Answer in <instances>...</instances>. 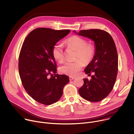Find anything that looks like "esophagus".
I'll return each instance as SVG.
<instances>
[{
    "mask_svg": "<svg viewBox=\"0 0 134 134\" xmlns=\"http://www.w3.org/2000/svg\"><path fill=\"white\" fill-rule=\"evenodd\" d=\"M75 79V77H73V76H69V79L70 81H71V80H73V79Z\"/></svg>",
    "mask_w": 134,
    "mask_h": 134,
    "instance_id": "obj_1",
    "label": "esophagus"
}]
</instances>
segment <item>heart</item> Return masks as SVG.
I'll list each match as a JSON object with an SVG mask.
<instances>
[{"label": "heart", "instance_id": "1", "mask_svg": "<svg viewBox=\"0 0 134 134\" xmlns=\"http://www.w3.org/2000/svg\"><path fill=\"white\" fill-rule=\"evenodd\" d=\"M64 43L69 48L76 51L75 59L77 60L74 62H65L60 66L59 70L64 74L75 76L83 68V62L85 64H87L93 59L96 48L92 44L88 43L86 39L77 35H73L69 37ZM52 54L55 60L59 62H62L64 59L63 47L59 43H56L53 46ZM78 59H81L83 62Z\"/></svg>", "mask_w": 134, "mask_h": 134}]
</instances>
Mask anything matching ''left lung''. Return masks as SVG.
<instances>
[{
  "instance_id": "left-lung-1",
  "label": "left lung",
  "mask_w": 134,
  "mask_h": 134,
  "mask_svg": "<svg viewBox=\"0 0 134 134\" xmlns=\"http://www.w3.org/2000/svg\"><path fill=\"white\" fill-rule=\"evenodd\" d=\"M77 34L93 40L96 47L94 57L85 70L88 75H94L91 80L83 79L79 92L89 101H100L109 95L116 80L118 59L116 45L111 36L103 30H81Z\"/></svg>"
}]
</instances>
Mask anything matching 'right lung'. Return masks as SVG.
Segmentation results:
<instances>
[{
	"instance_id": "1",
	"label": "right lung",
	"mask_w": 134,
	"mask_h": 134,
	"mask_svg": "<svg viewBox=\"0 0 134 134\" xmlns=\"http://www.w3.org/2000/svg\"><path fill=\"white\" fill-rule=\"evenodd\" d=\"M70 30L38 28L25 39L19 55L18 70L22 85L37 102L50 105L63 94L68 76L57 73V64L52 54L53 46Z\"/></svg>"
}]
</instances>
